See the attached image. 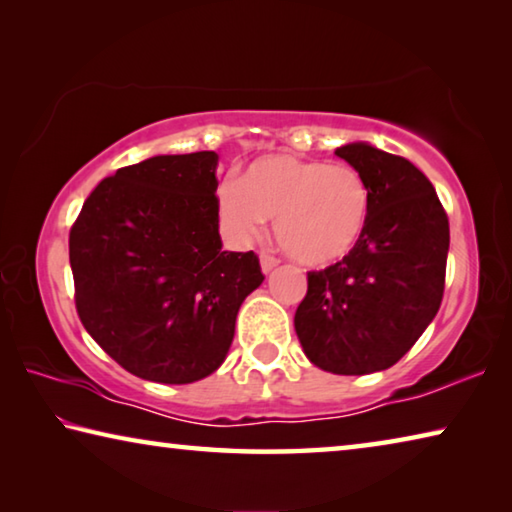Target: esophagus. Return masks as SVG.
I'll use <instances>...</instances> for the list:
<instances>
[{
    "mask_svg": "<svg viewBox=\"0 0 512 512\" xmlns=\"http://www.w3.org/2000/svg\"><path fill=\"white\" fill-rule=\"evenodd\" d=\"M259 264H262V271H264V273H271L273 268H275L277 264H280V259H275V257L264 253L262 257H259Z\"/></svg>",
    "mask_w": 512,
    "mask_h": 512,
    "instance_id": "obj_1",
    "label": "esophagus"
}]
</instances>
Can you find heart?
Wrapping results in <instances>:
<instances>
[{
    "label": "heart",
    "instance_id": "1",
    "mask_svg": "<svg viewBox=\"0 0 512 512\" xmlns=\"http://www.w3.org/2000/svg\"><path fill=\"white\" fill-rule=\"evenodd\" d=\"M221 223L239 241L257 239L275 219V239L296 262L323 268L348 257L366 235L372 192L350 164L273 153L216 189Z\"/></svg>",
    "mask_w": 512,
    "mask_h": 512
}]
</instances>
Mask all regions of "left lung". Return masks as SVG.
<instances>
[{"label":"left lung","instance_id":"obj_1","mask_svg":"<svg viewBox=\"0 0 512 512\" xmlns=\"http://www.w3.org/2000/svg\"><path fill=\"white\" fill-rule=\"evenodd\" d=\"M334 153L368 180V228L348 257L307 273L293 325L320 370L370 375L400 361L436 318L449 221L429 178L409 160L368 142Z\"/></svg>","mask_w":512,"mask_h":512}]
</instances>
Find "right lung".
<instances>
[{"label": "right lung", "mask_w": 512, "mask_h": 512, "mask_svg": "<svg viewBox=\"0 0 512 512\" xmlns=\"http://www.w3.org/2000/svg\"><path fill=\"white\" fill-rule=\"evenodd\" d=\"M214 151L155 155L103 178L69 232L76 311L135 377L192 384L221 366L259 259L221 246Z\"/></svg>", "instance_id": "right-lung-1"}]
</instances>
